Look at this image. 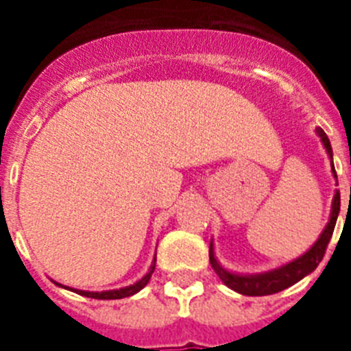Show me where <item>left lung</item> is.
<instances>
[{
	"mask_svg": "<svg viewBox=\"0 0 351 351\" xmlns=\"http://www.w3.org/2000/svg\"><path fill=\"white\" fill-rule=\"evenodd\" d=\"M315 132L319 134L322 145H324L328 156H330L333 178H337L335 165H333L332 143H330L326 132L322 131L321 127H317ZM339 211H341V193H339L337 189L332 202L330 220H328L326 228L322 230L321 237L317 239L315 244L311 245L310 250L306 251V253H302V255L293 258V261L288 262V264H282V266L275 267V269H271V271L242 275V273H234V271H230V269H226V267H222V264L217 261V256H215L213 240H211V244H209V262H211V266H213L215 273L220 277V280H222L228 288L237 291V293L247 295V297H262V295L278 293V291H282V289L293 286L295 282L302 280V278H304L306 275H310L311 271H315V267L319 266V262H321L322 256H324L328 242H330V239H332L333 230H335V222H337Z\"/></svg>",
	"mask_w": 351,
	"mask_h": 351,
	"instance_id": "8db88e82",
	"label": "left lung"
}]
</instances>
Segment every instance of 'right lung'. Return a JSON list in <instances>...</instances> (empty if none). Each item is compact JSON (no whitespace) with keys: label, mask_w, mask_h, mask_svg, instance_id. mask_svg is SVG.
<instances>
[{"label":"right lung","mask_w":351,"mask_h":351,"mask_svg":"<svg viewBox=\"0 0 351 351\" xmlns=\"http://www.w3.org/2000/svg\"><path fill=\"white\" fill-rule=\"evenodd\" d=\"M154 264H156V256L153 258V264H151V267H149V271L145 273V275H143L140 280H136V282L131 284V286H125V288H120V289H107V291H84V289L67 288V286L54 282V280H52V282L56 284V286H60V288L71 289V291H74V293L84 295V297H89V299H101V300L125 299V297H131V295L138 293V291H140L142 288H145V284L149 282V278H151V275H153V271H154Z\"/></svg>","instance_id":"add662e5"}]
</instances>
